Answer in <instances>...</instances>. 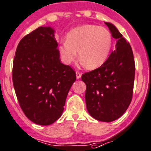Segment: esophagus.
I'll use <instances>...</instances> for the list:
<instances>
[{
    "label": "esophagus",
    "instance_id": "1",
    "mask_svg": "<svg viewBox=\"0 0 151 151\" xmlns=\"http://www.w3.org/2000/svg\"><path fill=\"white\" fill-rule=\"evenodd\" d=\"M76 76H77V79H80V78H81L82 74L80 72L77 71V72H76Z\"/></svg>",
    "mask_w": 151,
    "mask_h": 151
}]
</instances>
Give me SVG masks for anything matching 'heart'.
I'll return each instance as SVG.
<instances>
[{
    "instance_id": "heart-1",
    "label": "heart",
    "mask_w": 151,
    "mask_h": 151,
    "mask_svg": "<svg viewBox=\"0 0 151 151\" xmlns=\"http://www.w3.org/2000/svg\"><path fill=\"white\" fill-rule=\"evenodd\" d=\"M112 47V38L107 29L94 25H84L70 30L66 40L58 47L63 62L70 64L79 57L89 69L99 68L106 62Z\"/></svg>"
}]
</instances>
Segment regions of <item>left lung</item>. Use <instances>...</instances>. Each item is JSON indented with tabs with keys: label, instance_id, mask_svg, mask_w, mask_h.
Listing matches in <instances>:
<instances>
[{
	"label": "left lung",
	"instance_id": "1",
	"mask_svg": "<svg viewBox=\"0 0 151 151\" xmlns=\"http://www.w3.org/2000/svg\"><path fill=\"white\" fill-rule=\"evenodd\" d=\"M105 24L117 39L115 50L102 66L83 74L82 80L86 85L88 113L99 121L111 122L119 118L132 101L135 63L129 42L113 24Z\"/></svg>",
	"mask_w": 151,
	"mask_h": 151
}]
</instances>
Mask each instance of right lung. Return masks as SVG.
<instances>
[{
    "label": "right lung",
    "instance_id": "add662e5",
    "mask_svg": "<svg viewBox=\"0 0 151 151\" xmlns=\"http://www.w3.org/2000/svg\"><path fill=\"white\" fill-rule=\"evenodd\" d=\"M51 27H39L22 38L15 52L12 80L17 98L32 122L48 126L63 111L75 71L60 60Z\"/></svg>",
    "mask_w": 151,
    "mask_h": 151
}]
</instances>
